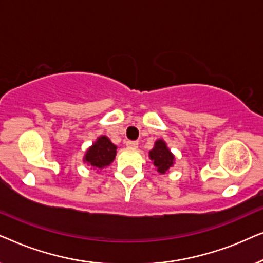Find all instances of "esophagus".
Segmentation results:
<instances>
[{"instance_id": "1", "label": "esophagus", "mask_w": 263, "mask_h": 263, "mask_svg": "<svg viewBox=\"0 0 263 263\" xmlns=\"http://www.w3.org/2000/svg\"><path fill=\"white\" fill-rule=\"evenodd\" d=\"M125 145H127V147H129V148H136L139 145L138 141H127L125 142Z\"/></svg>"}]
</instances>
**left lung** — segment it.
<instances>
[{
	"mask_svg": "<svg viewBox=\"0 0 263 263\" xmlns=\"http://www.w3.org/2000/svg\"><path fill=\"white\" fill-rule=\"evenodd\" d=\"M149 158L153 161V165L157 167V171L159 174L167 172L175 163V156L171 153V151L167 148L166 143L164 140H157L154 143V147L149 151Z\"/></svg>",
	"mask_w": 263,
	"mask_h": 263,
	"instance_id": "1",
	"label": "left lung"
}]
</instances>
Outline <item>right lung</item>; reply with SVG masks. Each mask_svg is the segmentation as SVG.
Masks as SVG:
<instances>
[{
    "instance_id": "right-lung-1",
    "label": "right lung",
    "mask_w": 263,
    "mask_h": 263,
    "mask_svg": "<svg viewBox=\"0 0 263 263\" xmlns=\"http://www.w3.org/2000/svg\"><path fill=\"white\" fill-rule=\"evenodd\" d=\"M117 147L105 135L99 136L97 141L89 147L84 157V161L93 168H104L112 163L116 157Z\"/></svg>"
}]
</instances>
